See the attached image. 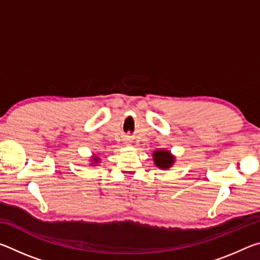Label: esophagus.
Here are the masks:
<instances>
[{
  "instance_id": "obj_1",
  "label": "esophagus",
  "mask_w": 260,
  "mask_h": 260,
  "mask_svg": "<svg viewBox=\"0 0 260 260\" xmlns=\"http://www.w3.org/2000/svg\"><path fill=\"white\" fill-rule=\"evenodd\" d=\"M126 146H129V143H126Z\"/></svg>"
}]
</instances>
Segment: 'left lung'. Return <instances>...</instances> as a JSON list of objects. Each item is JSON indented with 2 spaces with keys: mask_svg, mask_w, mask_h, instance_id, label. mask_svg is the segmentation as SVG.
Listing matches in <instances>:
<instances>
[{
  "mask_svg": "<svg viewBox=\"0 0 260 260\" xmlns=\"http://www.w3.org/2000/svg\"><path fill=\"white\" fill-rule=\"evenodd\" d=\"M152 159L158 169L169 170L174 165L175 156L166 149H157L152 153Z\"/></svg>",
  "mask_w": 260,
  "mask_h": 260,
  "instance_id": "left-lung-1",
  "label": "left lung"
}]
</instances>
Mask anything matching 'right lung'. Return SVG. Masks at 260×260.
Here are the masks:
<instances>
[{
	"label": "right lung",
	"instance_id": "1",
	"mask_svg": "<svg viewBox=\"0 0 260 260\" xmlns=\"http://www.w3.org/2000/svg\"><path fill=\"white\" fill-rule=\"evenodd\" d=\"M100 162H101V158H100L98 155H93V156H91L90 162H89L90 166H98V165L100 164Z\"/></svg>",
	"mask_w": 260,
	"mask_h": 260
}]
</instances>
